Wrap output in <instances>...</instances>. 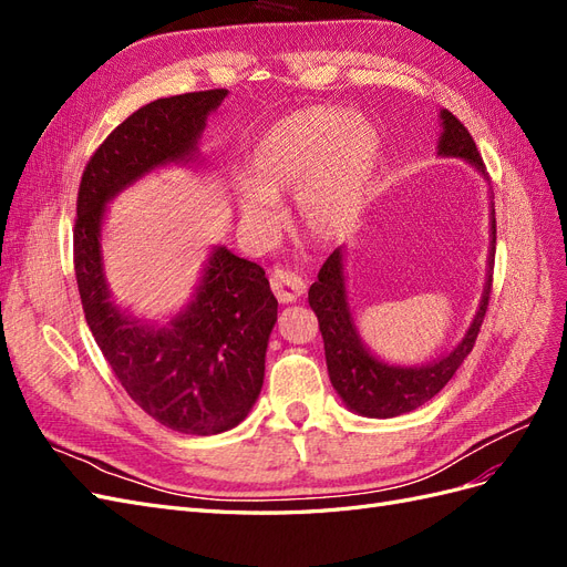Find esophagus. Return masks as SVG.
I'll return each mask as SVG.
<instances>
[{"label": "esophagus", "mask_w": 567, "mask_h": 567, "mask_svg": "<svg viewBox=\"0 0 567 567\" xmlns=\"http://www.w3.org/2000/svg\"><path fill=\"white\" fill-rule=\"evenodd\" d=\"M269 286L279 302H296L305 293V281L290 269H274Z\"/></svg>", "instance_id": "obj_1"}]
</instances>
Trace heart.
<instances>
[{"label": "heart", "instance_id": "obj_1", "mask_svg": "<svg viewBox=\"0 0 567 567\" xmlns=\"http://www.w3.org/2000/svg\"><path fill=\"white\" fill-rule=\"evenodd\" d=\"M379 134L350 113L312 106L271 125L255 142L238 198L244 225L267 234L281 217L279 198L298 196L302 225L317 238L348 236L371 192Z\"/></svg>", "mask_w": 567, "mask_h": 567}]
</instances>
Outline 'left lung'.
<instances>
[{
	"instance_id": "left-lung-1",
	"label": "left lung",
	"mask_w": 567,
	"mask_h": 567,
	"mask_svg": "<svg viewBox=\"0 0 567 567\" xmlns=\"http://www.w3.org/2000/svg\"><path fill=\"white\" fill-rule=\"evenodd\" d=\"M442 136L440 153L442 156H454L473 163L480 173H485L483 156L473 142L468 130L463 127L461 120L450 111H442ZM494 213V210H492ZM494 246H496V219L492 215V252L489 269H494ZM492 293V274L485 286L483 302L473 319L466 338L458 342V348L442 357L440 362L402 369L388 367L379 359H373L362 342L357 338L352 326L348 296H346V277H342V250H333L329 260L319 269V279L310 286V307L319 319V331L323 338L326 367H329L331 383L338 390L352 411L371 419H392L414 411L452 381L463 359L475 348V340L483 326L487 305Z\"/></svg>"
}]
</instances>
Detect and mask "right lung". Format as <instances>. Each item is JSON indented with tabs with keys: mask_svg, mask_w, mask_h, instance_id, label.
<instances>
[{
	"mask_svg": "<svg viewBox=\"0 0 567 567\" xmlns=\"http://www.w3.org/2000/svg\"><path fill=\"white\" fill-rule=\"evenodd\" d=\"M225 96L227 90L188 92L134 111L92 153L78 188L73 265L84 319L130 398L184 435H217L246 419L262 390L279 302L260 265L217 248L186 312L167 329H148L109 300L101 217L120 188L192 156L205 117Z\"/></svg>",
	"mask_w": 567,
	"mask_h": 567,
	"instance_id": "obj_1",
	"label": "right lung"
}]
</instances>
